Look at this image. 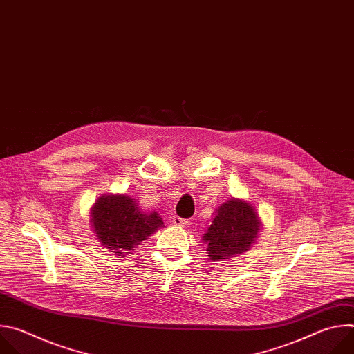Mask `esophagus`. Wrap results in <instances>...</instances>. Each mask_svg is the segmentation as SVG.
Here are the masks:
<instances>
[{"label":"esophagus","instance_id":"obj_1","mask_svg":"<svg viewBox=\"0 0 354 354\" xmlns=\"http://www.w3.org/2000/svg\"><path fill=\"white\" fill-rule=\"evenodd\" d=\"M172 223H174L176 227H185V225L187 224V221H186L185 218H180V217H178V216H174Z\"/></svg>","mask_w":354,"mask_h":354}]
</instances>
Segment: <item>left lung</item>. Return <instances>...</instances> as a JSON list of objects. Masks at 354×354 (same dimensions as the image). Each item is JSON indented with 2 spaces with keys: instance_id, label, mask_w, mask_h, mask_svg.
I'll return each mask as SVG.
<instances>
[{
  "instance_id": "1",
  "label": "left lung",
  "mask_w": 354,
  "mask_h": 354,
  "mask_svg": "<svg viewBox=\"0 0 354 354\" xmlns=\"http://www.w3.org/2000/svg\"><path fill=\"white\" fill-rule=\"evenodd\" d=\"M262 220L248 200L231 197L217 210L212 225L203 234L210 261L225 262L250 249L262 230Z\"/></svg>"
}]
</instances>
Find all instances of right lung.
<instances>
[{
  "label": "right lung",
  "instance_id": "obj_1",
  "mask_svg": "<svg viewBox=\"0 0 354 354\" xmlns=\"http://www.w3.org/2000/svg\"><path fill=\"white\" fill-rule=\"evenodd\" d=\"M91 227L104 248L122 258L149 235L164 228L157 212H145L138 198L124 193H106L91 207Z\"/></svg>",
  "mask_w": 354,
  "mask_h": 354
}]
</instances>
